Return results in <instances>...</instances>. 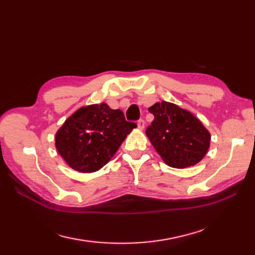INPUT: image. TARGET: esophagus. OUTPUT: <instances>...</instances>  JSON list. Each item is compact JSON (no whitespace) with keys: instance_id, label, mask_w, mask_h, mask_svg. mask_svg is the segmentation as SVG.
Segmentation results:
<instances>
[{"instance_id":"obj_1","label":"esophagus","mask_w":255,"mask_h":255,"mask_svg":"<svg viewBox=\"0 0 255 255\" xmlns=\"http://www.w3.org/2000/svg\"><path fill=\"white\" fill-rule=\"evenodd\" d=\"M137 127H138V128H139V129H143L144 128V120H142V119L138 120L137 121Z\"/></svg>"}]
</instances>
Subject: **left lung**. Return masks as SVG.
I'll use <instances>...</instances> for the list:
<instances>
[{"label": "left lung", "mask_w": 255, "mask_h": 255, "mask_svg": "<svg viewBox=\"0 0 255 255\" xmlns=\"http://www.w3.org/2000/svg\"><path fill=\"white\" fill-rule=\"evenodd\" d=\"M154 120L145 129L154 149L173 168L198 164L210 148L211 134L190 112L163 101L149 107Z\"/></svg>", "instance_id": "left-lung-1"}]
</instances>
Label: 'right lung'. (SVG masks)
<instances>
[{
	"label": "right lung",
	"mask_w": 255,
	"mask_h": 255,
	"mask_svg": "<svg viewBox=\"0 0 255 255\" xmlns=\"http://www.w3.org/2000/svg\"><path fill=\"white\" fill-rule=\"evenodd\" d=\"M136 123L106 103L81 107L56 133L55 145L74 170L95 172L106 165Z\"/></svg>",
	"instance_id": "add662e5"
}]
</instances>
